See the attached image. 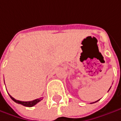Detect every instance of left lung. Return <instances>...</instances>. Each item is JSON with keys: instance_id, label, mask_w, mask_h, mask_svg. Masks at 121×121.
Segmentation results:
<instances>
[{"instance_id": "left-lung-1", "label": "left lung", "mask_w": 121, "mask_h": 121, "mask_svg": "<svg viewBox=\"0 0 121 121\" xmlns=\"http://www.w3.org/2000/svg\"><path fill=\"white\" fill-rule=\"evenodd\" d=\"M96 102H97V101H96ZM96 102H95V103H96Z\"/></svg>"}]
</instances>
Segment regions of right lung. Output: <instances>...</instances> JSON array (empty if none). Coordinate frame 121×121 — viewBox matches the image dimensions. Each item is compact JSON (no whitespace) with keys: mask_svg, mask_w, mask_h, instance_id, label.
Listing matches in <instances>:
<instances>
[{"mask_svg":"<svg viewBox=\"0 0 121 121\" xmlns=\"http://www.w3.org/2000/svg\"><path fill=\"white\" fill-rule=\"evenodd\" d=\"M10 98H12V100H14L15 103H17L18 104H21L23 106H26V107H33L34 105H35L36 104H37L39 102H40L42 99L41 98H38V99H36V100H34L32 101H27V102H24V101H20V100H16L14 99L13 97H12L10 95H9Z\"/></svg>","mask_w":121,"mask_h":121,"instance_id":"obj_1","label":"right lung"}]
</instances>
